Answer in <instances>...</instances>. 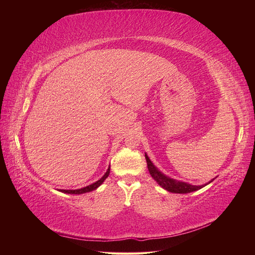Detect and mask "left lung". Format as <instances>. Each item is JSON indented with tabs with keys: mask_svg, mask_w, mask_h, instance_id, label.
Listing matches in <instances>:
<instances>
[{
	"mask_svg": "<svg viewBox=\"0 0 255 255\" xmlns=\"http://www.w3.org/2000/svg\"><path fill=\"white\" fill-rule=\"evenodd\" d=\"M145 160H147V165H148V170L150 172V175L152 176L153 180L159 184V185L166 189L167 192L170 193H175V194H187V193H192L195 191H198V189L203 188L204 186L207 185V184L211 183L214 181V178L210 182L203 184V185H192V184L186 183V182H182V181H177L174 180V178L166 176L163 174L158 167H156L151 160L149 159V156L147 153H144Z\"/></svg>",
	"mask_w": 255,
	"mask_h": 255,
	"instance_id": "1",
	"label": "left lung"
}]
</instances>
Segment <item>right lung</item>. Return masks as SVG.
<instances>
[{
    "label": "right lung",
    "instance_id": "obj_1",
    "mask_svg": "<svg viewBox=\"0 0 255 255\" xmlns=\"http://www.w3.org/2000/svg\"><path fill=\"white\" fill-rule=\"evenodd\" d=\"M110 172H111V166H108V169H107L105 174L103 175L99 181H96L95 183L91 184V185H88V186L82 187V188H79V189H60V192L66 193V194H78L79 195V194H84V193H89V192H92V191H95L97 187L102 185L103 182H104L106 178H107V176L110 175Z\"/></svg>",
    "mask_w": 255,
    "mask_h": 255
}]
</instances>
